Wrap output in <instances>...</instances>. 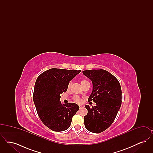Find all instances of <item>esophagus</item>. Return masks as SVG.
I'll return each instance as SVG.
<instances>
[{
    "mask_svg": "<svg viewBox=\"0 0 153 153\" xmlns=\"http://www.w3.org/2000/svg\"><path fill=\"white\" fill-rule=\"evenodd\" d=\"M82 107H83V106H82V105H79V107H80V109H81V108H82Z\"/></svg>",
    "mask_w": 153,
    "mask_h": 153,
    "instance_id": "1",
    "label": "esophagus"
}]
</instances>
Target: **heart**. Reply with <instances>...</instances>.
Listing matches in <instances>:
<instances>
[{"mask_svg": "<svg viewBox=\"0 0 153 153\" xmlns=\"http://www.w3.org/2000/svg\"><path fill=\"white\" fill-rule=\"evenodd\" d=\"M88 83H89V82L87 80H84H84H82L81 81V85H82V87H83L84 85H85ZM71 84H72V82H70L69 83V84H68V88L70 87ZM73 100H74V101H75V102H81V100L80 97H79V96H74L73 97Z\"/></svg>", "mask_w": 153, "mask_h": 153, "instance_id": "b5f03b06", "label": "heart"}]
</instances>
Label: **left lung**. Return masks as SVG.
<instances>
[{"label": "left lung", "mask_w": 153, "mask_h": 153, "mask_svg": "<svg viewBox=\"0 0 153 153\" xmlns=\"http://www.w3.org/2000/svg\"><path fill=\"white\" fill-rule=\"evenodd\" d=\"M83 74L92 81L93 90L88 102L96 105H86L88 114L84 117L86 129L94 133L105 131L114 122L122 104V89L117 78L104 69L82 71Z\"/></svg>", "instance_id": "8db88e82"}]
</instances>
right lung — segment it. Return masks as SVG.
I'll return each instance as SVG.
<instances>
[{"mask_svg": "<svg viewBox=\"0 0 153 153\" xmlns=\"http://www.w3.org/2000/svg\"><path fill=\"white\" fill-rule=\"evenodd\" d=\"M80 72L51 68L36 79L33 96L36 112L42 123L53 131L67 130L79 109L73 102L62 104L60 94L66 92L69 81Z\"/></svg>", "mask_w": 153, "mask_h": 153, "instance_id": "obj_1", "label": "right lung"}]
</instances>
